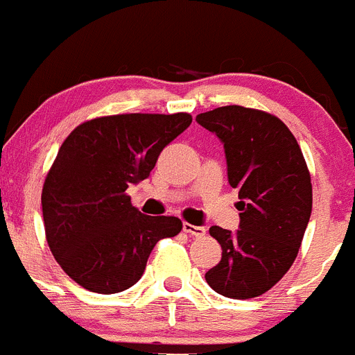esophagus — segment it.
<instances>
[{
	"label": "esophagus",
	"instance_id": "esophagus-1",
	"mask_svg": "<svg viewBox=\"0 0 355 355\" xmlns=\"http://www.w3.org/2000/svg\"><path fill=\"white\" fill-rule=\"evenodd\" d=\"M183 232H187L191 237H204L207 230H205L204 226H195L191 223H183Z\"/></svg>",
	"mask_w": 355,
	"mask_h": 355
}]
</instances>
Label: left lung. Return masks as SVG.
I'll list each match as a JSON object with an SVG mask.
<instances>
[{
    "instance_id": "obj_1",
    "label": "left lung",
    "mask_w": 355,
    "mask_h": 355,
    "mask_svg": "<svg viewBox=\"0 0 355 355\" xmlns=\"http://www.w3.org/2000/svg\"><path fill=\"white\" fill-rule=\"evenodd\" d=\"M197 121L225 144L228 181L239 190L237 234L211 226L223 249L205 281L226 298L249 300L272 289L298 256L310 212L312 183L288 125L261 110L221 106Z\"/></svg>"
}]
</instances>
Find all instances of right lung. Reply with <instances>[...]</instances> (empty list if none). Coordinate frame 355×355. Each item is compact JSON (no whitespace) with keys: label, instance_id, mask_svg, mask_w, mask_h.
I'll return each mask as SVG.
<instances>
[{"label":"right lung","instance_id":"right-lung-1","mask_svg":"<svg viewBox=\"0 0 355 355\" xmlns=\"http://www.w3.org/2000/svg\"><path fill=\"white\" fill-rule=\"evenodd\" d=\"M191 123V114L127 113L80 123L59 148L42 191L49 248L76 284L113 295L136 284L160 239L183 221L144 216L127 188L146 180L160 151Z\"/></svg>","mask_w":355,"mask_h":355}]
</instances>
